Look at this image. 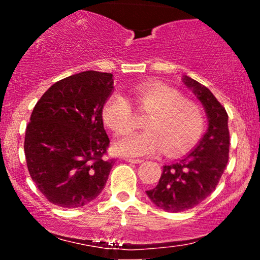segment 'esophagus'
I'll return each mask as SVG.
<instances>
[{"label":"esophagus","mask_w":260,"mask_h":260,"mask_svg":"<svg viewBox=\"0 0 260 260\" xmlns=\"http://www.w3.org/2000/svg\"><path fill=\"white\" fill-rule=\"evenodd\" d=\"M123 160H126L127 162H132V164H142L143 162L142 159H131V157H124Z\"/></svg>","instance_id":"1"}]
</instances>
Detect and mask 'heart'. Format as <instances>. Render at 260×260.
Returning <instances> with one entry per match:
<instances>
[{
	"mask_svg": "<svg viewBox=\"0 0 260 260\" xmlns=\"http://www.w3.org/2000/svg\"><path fill=\"white\" fill-rule=\"evenodd\" d=\"M131 94L138 110L149 111L143 132H126L115 142L116 153L140 157L160 153H184L201 138L204 129V115L201 107L183 100L171 86L156 82H145L133 86ZM105 123L121 133L132 127V106L121 94H113L103 109Z\"/></svg>",
	"mask_w": 260,
	"mask_h": 260,
	"instance_id": "obj_1",
	"label": "heart"
}]
</instances>
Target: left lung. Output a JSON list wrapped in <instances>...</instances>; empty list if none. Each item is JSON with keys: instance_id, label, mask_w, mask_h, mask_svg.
I'll return each mask as SVG.
<instances>
[{"instance_id": "left-lung-1", "label": "left lung", "mask_w": 260, "mask_h": 260, "mask_svg": "<svg viewBox=\"0 0 260 260\" xmlns=\"http://www.w3.org/2000/svg\"><path fill=\"white\" fill-rule=\"evenodd\" d=\"M182 82L204 107L208 129L189 153L162 166L157 186L145 192L156 207L171 213L194 208L213 193L225 171L230 148L229 116L223 106L197 80L183 76Z\"/></svg>"}]
</instances>
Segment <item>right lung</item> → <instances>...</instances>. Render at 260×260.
<instances>
[{
  "mask_svg": "<svg viewBox=\"0 0 260 260\" xmlns=\"http://www.w3.org/2000/svg\"><path fill=\"white\" fill-rule=\"evenodd\" d=\"M111 73L86 71L50 86L32 110L24 153L38 189L62 208H80L105 187L112 160L103 109L113 91Z\"/></svg>",
  "mask_w": 260,
  "mask_h": 260,
  "instance_id": "obj_1",
  "label": "right lung"
}]
</instances>
